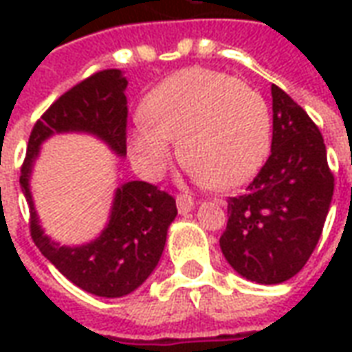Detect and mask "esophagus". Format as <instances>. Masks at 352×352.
Instances as JSON below:
<instances>
[{"mask_svg":"<svg viewBox=\"0 0 352 352\" xmlns=\"http://www.w3.org/2000/svg\"><path fill=\"white\" fill-rule=\"evenodd\" d=\"M177 207L179 213H188L190 209H194V199L188 194H177Z\"/></svg>","mask_w":352,"mask_h":352,"instance_id":"1","label":"esophagus"}]
</instances>
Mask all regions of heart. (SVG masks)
Returning <instances> with one entry per match:
<instances>
[{
	"instance_id": "obj_1",
	"label": "heart",
	"mask_w": 352,
	"mask_h": 352,
	"mask_svg": "<svg viewBox=\"0 0 352 352\" xmlns=\"http://www.w3.org/2000/svg\"><path fill=\"white\" fill-rule=\"evenodd\" d=\"M130 135L131 158L145 175L160 177L179 139L181 160L213 188L249 181L270 151L272 116L258 90L204 67L171 75L146 96Z\"/></svg>"
}]
</instances>
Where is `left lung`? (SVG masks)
Here are the masks:
<instances>
[{
    "label": "left lung",
    "instance_id": "8db88e82",
    "mask_svg": "<svg viewBox=\"0 0 352 352\" xmlns=\"http://www.w3.org/2000/svg\"><path fill=\"white\" fill-rule=\"evenodd\" d=\"M272 154L237 198H228L224 258L245 279L279 285L315 251L333 196V175L317 124L272 85Z\"/></svg>",
    "mask_w": 352,
    "mask_h": 352
}]
</instances>
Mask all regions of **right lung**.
I'll return each mask as SVG.
<instances>
[{
	"instance_id": "right-lung-1",
	"label": "right lung",
	"mask_w": 352,
	"mask_h": 352,
	"mask_svg": "<svg viewBox=\"0 0 352 352\" xmlns=\"http://www.w3.org/2000/svg\"><path fill=\"white\" fill-rule=\"evenodd\" d=\"M126 85L128 80L118 69H103L62 94L35 122L20 168V186L30 206V234L37 249L73 285L103 298L130 294L153 273L164 252L169 224L177 217L175 199L145 181L122 184L101 236L80 247H60L39 226L30 194V173L43 141L62 131L94 133L124 156Z\"/></svg>"
}]
</instances>
